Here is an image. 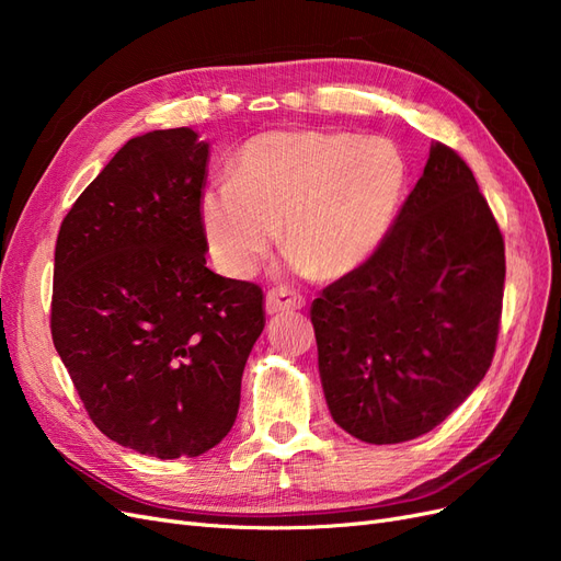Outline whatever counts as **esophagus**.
<instances>
[{"label":"esophagus","mask_w":561,"mask_h":561,"mask_svg":"<svg viewBox=\"0 0 561 561\" xmlns=\"http://www.w3.org/2000/svg\"><path fill=\"white\" fill-rule=\"evenodd\" d=\"M304 307V297L297 293L285 290H268L266 293V313H283V311H295Z\"/></svg>","instance_id":"esophagus-1"}]
</instances>
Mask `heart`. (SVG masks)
Listing matches in <instances>:
<instances>
[{
    "label": "heart",
    "instance_id": "obj_1",
    "mask_svg": "<svg viewBox=\"0 0 561 561\" xmlns=\"http://www.w3.org/2000/svg\"><path fill=\"white\" fill-rule=\"evenodd\" d=\"M407 165L377 135L268 130L248 140L231 180L201 196L215 264L250 278L278 241L301 276L339 278L377 252L393 222Z\"/></svg>",
    "mask_w": 561,
    "mask_h": 561
}]
</instances>
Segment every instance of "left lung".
<instances>
[{
	"instance_id": "1",
	"label": "left lung",
	"mask_w": 561,
	"mask_h": 561,
	"mask_svg": "<svg viewBox=\"0 0 561 561\" xmlns=\"http://www.w3.org/2000/svg\"><path fill=\"white\" fill-rule=\"evenodd\" d=\"M505 245L466 161L443 142L371 257L311 304L332 419L369 445L433 431L496 351Z\"/></svg>"
}]
</instances>
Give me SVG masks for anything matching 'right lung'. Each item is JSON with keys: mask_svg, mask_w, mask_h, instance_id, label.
<instances>
[{"mask_svg": "<svg viewBox=\"0 0 561 561\" xmlns=\"http://www.w3.org/2000/svg\"><path fill=\"white\" fill-rule=\"evenodd\" d=\"M210 145L151 130L116 151L65 215L50 336L95 426L159 458L201 456L231 431L262 287L206 266Z\"/></svg>", "mask_w": 561, "mask_h": 561, "instance_id": "1", "label": "right lung"}]
</instances>
